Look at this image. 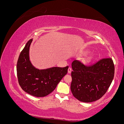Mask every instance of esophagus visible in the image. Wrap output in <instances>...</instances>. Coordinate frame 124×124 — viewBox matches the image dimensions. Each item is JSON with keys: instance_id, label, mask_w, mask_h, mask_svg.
<instances>
[{"instance_id": "34e87169", "label": "esophagus", "mask_w": 124, "mask_h": 124, "mask_svg": "<svg viewBox=\"0 0 124 124\" xmlns=\"http://www.w3.org/2000/svg\"><path fill=\"white\" fill-rule=\"evenodd\" d=\"M71 71H72V69H71V68H70V67H69V68L68 69V72L69 73H71Z\"/></svg>"}]
</instances>
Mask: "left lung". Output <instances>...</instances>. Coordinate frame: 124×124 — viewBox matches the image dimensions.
<instances>
[{
    "label": "left lung",
    "instance_id": "1",
    "mask_svg": "<svg viewBox=\"0 0 124 124\" xmlns=\"http://www.w3.org/2000/svg\"><path fill=\"white\" fill-rule=\"evenodd\" d=\"M71 91L73 96L84 102H91L101 98L113 81L114 65L111 58L101 59L86 66L80 61L72 62Z\"/></svg>",
    "mask_w": 124,
    "mask_h": 124
}]
</instances>
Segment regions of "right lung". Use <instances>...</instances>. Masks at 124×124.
<instances>
[{
  "label": "right lung",
  "mask_w": 124,
  "mask_h": 124,
  "mask_svg": "<svg viewBox=\"0 0 124 124\" xmlns=\"http://www.w3.org/2000/svg\"><path fill=\"white\" fill-rule=\"evenodd\" d=\"M32 39L26 44L18 57L16 71L18 83L22 89L33 96L44 97L50 94L68 72V66L53 67L39 69L31 63L29 48Z\"/></svg>",
  "instance_id": "obj_1"
}]
</instances>
